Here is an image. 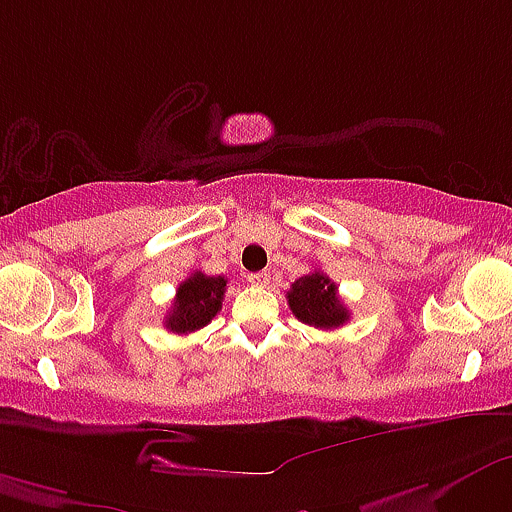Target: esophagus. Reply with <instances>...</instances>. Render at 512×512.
<instances>
[{
    "mask_svg": "<svg viewBox=\"0 0 512 512\" xmlns=\"http://www.w3.org/2000/svg\"><path fill=\"white\" fill-rule=\"evenodd\" d=\"M268 280H271V273H268V271H258V273H251L249 275V283L251 285H258V287L268 285Z\"/></svg>",
    "mask_w": 512,
    "mask_h": 512,
    "instance_id": "1",
    "label": "esophagus"
}]
</instances>
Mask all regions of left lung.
<instances>
[{
    "label": "left lung",
    "instance_id": "obj_1",
    "mask_svg": "<svg viewBox=\"0 0 512 512\" xmlns=\"http://www.w3.org/2000/svg\"><path fill=\"white\" fill-rule=\"evenodd\" d=\"M287 304L302 324L317 326V329H338L350 317L346 304L338 300L336 283L321 271L295 280L287 290Z\"/></svg>",
    "mask_w": 512,
    "mask_h": 512
}]
</instances>
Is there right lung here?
I'll use <instances>...</instances> for the list:
<instances>
[{"mask_svg": "<svg viewBox=\"0 0 512 512\" xmlns=\"http://www.w3.org/2000/svg\"><path fill=\"white\" fill-rule=\"evenodd\" d=\"M227 280L222 275L193 273L176 290L174 304L166 312L164 326L174 333H191L208 326L225 300Z\"/></svg>", "mask_w": 512, "mask_h": 512, "instance_id": "obj_1", "label": "right lung"}]
</instances>
